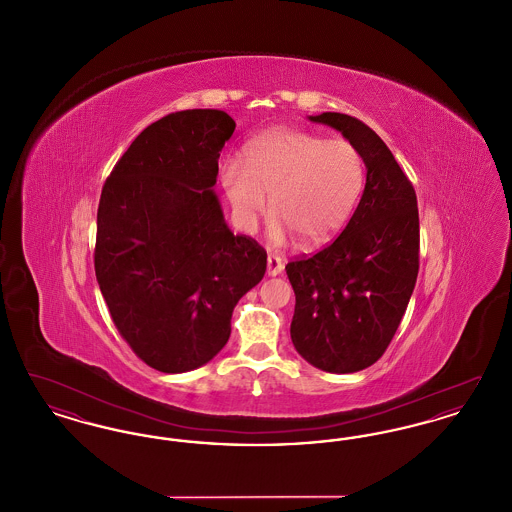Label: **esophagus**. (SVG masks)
<instances>
[{"label": "esophagus", "mask_w": 512, "mask_h": 512, "mask_svg": "<svg viewBox=\"0 0 512 512\" xmlns=\"http://www.w3.org/2000/svg\"><path fill=\"white\" fill-rule=\"evenodd\" d=\"M284 270V263L280 257L276 255H268L267 257V272L268 276H278Z\"/></svg>", "instance_id": "34e87169"}]
</instances>
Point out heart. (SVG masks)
<instances>
[{
  "label": "heart",
  "mask_w": 512,
  "mask_h": 512,
  "mask_svg": "<svg viewBox=\"0 0 512 512\" xmlns=\"http://www.w3.org/2000/svg\"><path fill=\"white\" fill-rule=\"evenodd\" d=\"M220 186L240 230L253 232L268 205V240L284 245L293 234L305 245L332 238L351 217L363 186L365 163L347 140H324L297 128L253 136L242 163H220Z\"/></svg>",
  "instance_id": "1"
}]
</instances>
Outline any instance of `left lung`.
I'll list each match as a JSON object with an SVG mask.
<instances>
[{
  "label": "left lung",
  "mask_w": 512,
  "mask_h": 512,
  "mask_svg": "<svg viewBox=\"0 0 512 512\" xmlns=\"http://www.w3.org/2000/svg\"><path fill=\"white\" fill-rule=\"evenodd\" d=\"M359 149L365 192L336 242L286 265L295 293V351L324 372L351 374L374 365L407 311L418 276V207L413 184L365 122L322 113Z\"/></svg>",
  "instance_id": "1"
}]
</instances>
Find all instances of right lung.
Listing matches in <instances>:
<instances>
[{"mask_svg": "<svg viewBox=\"0 0 512 512\" xmlns=\"http://www.w3.org/2000/svg\"><path fill=\"white\" fill-rule=\"evenodd\" d=\"M234 128L219 109L171 113L140 132L101 190L99 290L122 338L159 372L207 365L267 270V251L228 228L213 190Z\"/></svg>", "mask_w": 512, "mask_h": 512, "instance_id": "obj_1", "label": "right lung"}]
</instances>
